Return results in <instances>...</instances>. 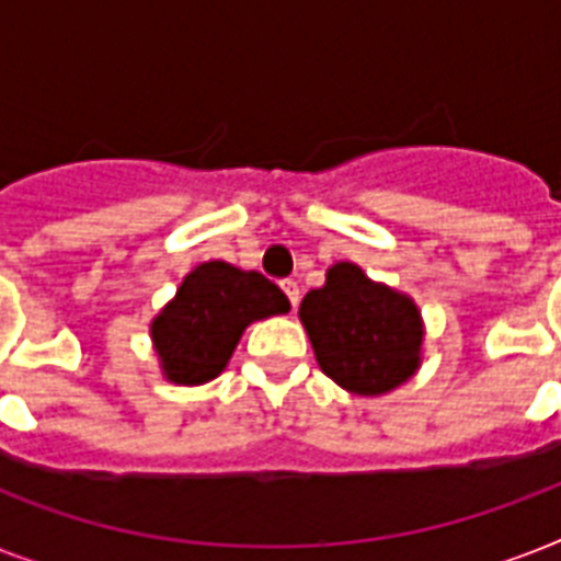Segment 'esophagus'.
<instances>
[{"label":"esophagus","mask_w":561,"mask_h":561,"mask_svg":"<svg viewBox=\"0 0 561 561\" xmlns=\"http://www.w3.org/2000/svg\"><path fill=\"white\" fill-rule=\"evenodd\" d=\"M282 290H285V297L290 299V306L297 308V302H299V285L294 279H285L282 282Z\"/></svg>","instance_id":"34e87169"}]
</instances>
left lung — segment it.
I'll return each mask as SVG.
<instances>
[{"label":"left lung","mask_w":561,"mask_h":561,"mask_svg":"<svg viewBox=\"0 0 561 561\" xmlns=\"http://www.w3.org/2000/svg\"><path fill=\"white\" fill-rule=\"evenodd\" d=\"M299 320L317 364L343 390L378 396L416 373L422 320L416 306L396 290L375 285L360 267H329L325 285L308 290Z\"/></svg>","instance_id":"left-lung-1"}]
</instances>
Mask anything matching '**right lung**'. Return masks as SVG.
I'll return each instance as SVG.
<instances>
[{"instance_id": "add662e5", "label": "right lung", "mask_w": 561, "mask_h": 561, "mask_svg": "<svg viewBox=\"0 0 561 561\" xmlns=\"http://www.w3.org/2000/svg\"><path fill=\"white\" fill-rule=\"evenodd\" d=\"M288 308V297L262 273L227 262L201 264L151 325L162 369L178 383L209 381L227 367L247 325Z\"/></svg>"}]
</instances>
